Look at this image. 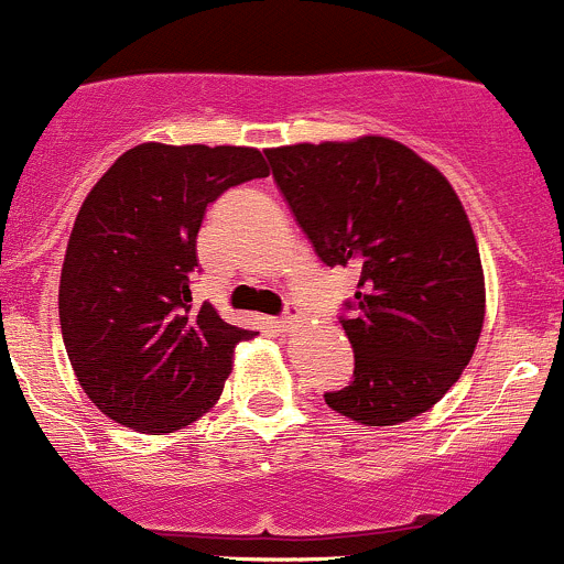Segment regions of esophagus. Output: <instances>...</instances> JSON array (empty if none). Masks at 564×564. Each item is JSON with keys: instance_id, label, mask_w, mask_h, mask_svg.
Here are the masks:
<instances>
[{"instance_id": "1", "label": "esophagus", "mask_w": 564, "mask_h": 564, "mask_svg": "<svg viewBox=\"0 0 564 564\" xmlns=\"http://www.w3.org/2000/svg\"><path fill=\"white\" fill-rule=\"evenodd\" d=\"M276 323H280L282 332H295V328H299V323H301L299 304H295V301H284V312H282V317Z\"/></svg>"}]
</instances>
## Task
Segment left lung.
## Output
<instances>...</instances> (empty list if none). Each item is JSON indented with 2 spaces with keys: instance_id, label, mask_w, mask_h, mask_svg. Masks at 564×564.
<instances>
[{
  "instance_id": "left-lung-1",
  "label": "left lung",
  "mask_w": 564,
  "mask_h": 564,
  "mask_svg": "<svg viewBox=\"0 0 564 564\" xmlns=\"http://www.w3.org/2000/svg\"><path fill=\"white\" fill-rule=\"evenodd\" d=\"M295 221L326 265L359 271L343 304L354 381L328 409L398 425L438 403L482 332L477 241L447 177L394 139L265 150Z\"/></svg>"
}]
</instances>
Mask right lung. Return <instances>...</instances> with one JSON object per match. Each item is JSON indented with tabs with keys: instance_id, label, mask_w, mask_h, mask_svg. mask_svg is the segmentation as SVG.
<instances>
[{
	"instance_id": "add662e5",
	"label": "right lung",
	"mask_w": 564,
	"mask_h": 564,
	"mask_svg": "<svg viewBox=\"0 0 564 564\" xmlns=\"http://www.w3.org/2000/svg\"><path fill=\"white\" fill-rule=\"evenodd\" d=\"M269 175L254 148L137 144L87 194L59 280V326L87 398L120 425L172 433L219 400L254 332L192 304L197 232L227 188Z\"/></svg>"
}]
</instances>
